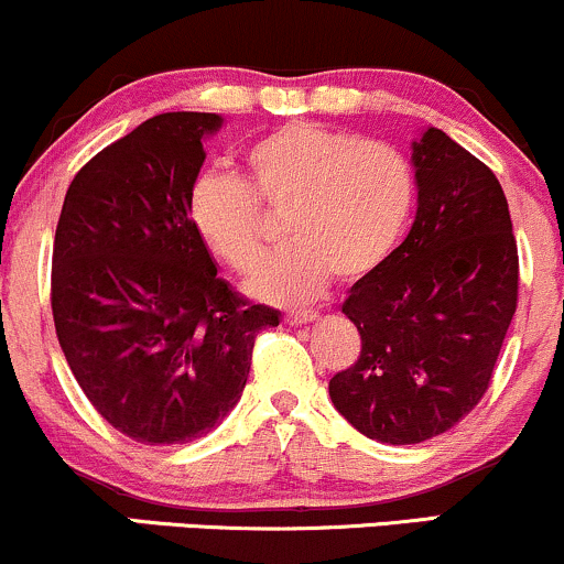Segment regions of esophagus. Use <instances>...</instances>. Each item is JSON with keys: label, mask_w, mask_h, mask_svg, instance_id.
Returning <instances> with one entry per match:
<instances>
[{"label": "esophagus", "mask_w": 564, "mask_h": 564, "mask_svg": "<svg viewBox=\"0 0 564 564\" xmlns=\"http://www.w3.org/2000/svg\"><path fill=\"white\" fill-rule=\"evenodd\" d=\"M318 318V313H313V310H289L286 315H283V321L289 323V326H307V323H313Z\"/></svg>", "instance_id": "esophagus-1"}]
</instances>
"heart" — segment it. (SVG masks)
Wrapping results in <instances>:
<instances>
[{"label":"heart","mask_w":564,"mask_h":564,"mask_svg":"<svg viewBox=\"0 0 564 564\" xmlns=\"http://www.w3.org/2000/svg\"><path fill=\"white\" fill-rule=\"evenodd\" d=\"M246 180L204 172L187 215L200 241L236 273H251L264 249L262 209H283L291 241L262 262L249 291L264 302H304L328 278L358 281L403 236L416 200L411 161L398 148L291 121L251 142Z\"/></svg>","instance_id":"1"}]
</instances>
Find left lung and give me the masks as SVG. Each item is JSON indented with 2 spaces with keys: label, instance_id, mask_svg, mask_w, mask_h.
Segmentation results:
<instances>
[{
  "label": "left lung",
  "instance_id": "8db88e82",
  "mask_svg": "<svg viewBox=\"0 0 564 564\" xmlns=\"http://www.w3.org/2000/svg\"><path fill=\"white\" fill-rule=\"evenodd\" d=\"M419 209L398 249L349 289L360 355L328 381L366 437L411 445L456 426L488 392L517 310L520 257L496 174L443 129L413 142Z\"/></svg>",
  "mask_w": 564,
  "mask_h": 564
}]
</instances>
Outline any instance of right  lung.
Masks as SVG:
<instances>
[{
  "label": "right lung",
  "mask_w": 564,
  "mask_h": 564,
  "mask_svg": "<svg viewBox=\"0 0 564 564\" xmlns=\"http://www.w3.org/2000/svg\"><path fill=\"white\" fill-rule=\"evenodd\" d=\"M217 113H161L76 172L53 246V318L95 411L145 445L191 443L241 398L275 310L217 275L187 215Z\"/></svg>",
  "instance_id": "1"
}]
</instances>
